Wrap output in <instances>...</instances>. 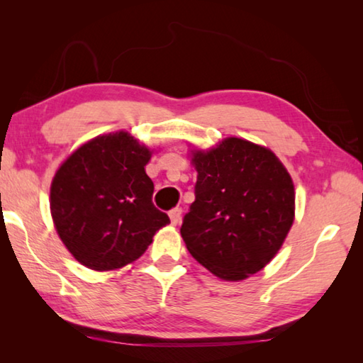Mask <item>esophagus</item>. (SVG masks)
<instances>
[{"label":"esophagus","instance_id":"1","mask_svg":"<svg viewBox=\"0 0 363 363\" xmlns=\"http://www.w3.org/2000/svg\"><path fill=\"white\" fill-rule=\"evenodd\" d=\"M168 214H169L171 224L176 225V224L179 223V220H181V214H182V210H181V208H173V210H171Z\"/></svg>","mask_w":363,"mask_h":363}]
</instances>
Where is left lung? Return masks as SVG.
I'll return each mask as SVG.
<instances>
[{"label": "left lung", "mask_w": 363, "mask_h": 363, "mask_svg": "<svg viewBox=\"0 0 363 363\" xmlns=\"http://www.w3.org/2000/svg\"><path fill=\"white\" fill-rule=\"evenodd\" d=\"M189 152L196 171L195 201L181 235L211 274L242 281L274 259L291 229V176L272 150L242 138Z\"/></svg>", "instance_id": "left-lung-1"}]
</instances>
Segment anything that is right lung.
<instances>
[{
  "label": "right lung",
  "instance_id": "right-lung-1",
  "mask_svg": "<svg viewBox=\"0 0 363 363\" xmlns=\"http://www.w3.org/2000/svg\"><path fill=\"white\" fill-rule=\"evenodd\" d=\"M153 152L116 131L89 139L60 163L49 208L59 238L84 267L107 272L128 266L169 224L152 203L145 164Z\"/></svg>",
  "mask_w": 363,
  "mask_h": 363
}]
</instances>
